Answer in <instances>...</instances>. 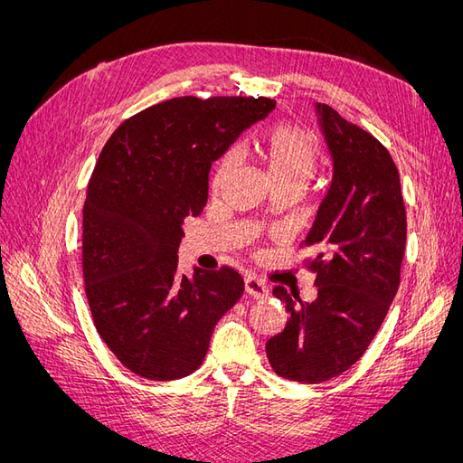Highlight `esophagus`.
I'll return each instance as SVG.
<instances>
[{"label": "esophagus", "instance_id": "1", "mask_svg": "<svg viewBox=\"0 0 463 463\" xmlns=\"http://www.w3.org/2000/svg\"><path fill=\"white\" fill-rule=\"evenodd\" d=\"M245 291L249 293L250 298H255V299L269 298V293H270L269 286H266L262 279H259L257 276H247L245 278Z\"/></svg>", "mask_w": 463, "mask_h": 463}]
</instances>
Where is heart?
<instances>
[{"label":"heart","instance_id":"1","mask_svg":"<svg viewBox=\"0 0 463 463\" xmlns=\"http://www.w3.org/2000/svg\"><path fill=\"white\" fill-rule=\"evenodd\" d=\"M264 162L272 184L305 187L315 175L318 152L313 137L296 125H278L264 141ZM235 165V152L226 154L214 174V187L222 185Z\"/></svg>","mask_w":463,"mask_h":463}]
</instances>
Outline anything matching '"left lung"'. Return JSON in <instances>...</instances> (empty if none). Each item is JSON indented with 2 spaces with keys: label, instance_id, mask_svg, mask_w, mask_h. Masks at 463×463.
Returning a JSON list of instances; mask_svg holds the SVG:
<instances>
[{
  "label": "left lung",
  "instance_id": "left-lung-1",
  "mask_svg": "<svg viewBox=\"0 0 463 463\" xmlns=\"http://www.w3.org/2000/svg\"><path fill=\"white\" fill-rule=\"evenodd\" d=\"M332 156V181L305 247L317 257V299L307 303L278 286L286 328L266 342L276 374L325 383L365 354L394 301L405 250V208L390 152L326 104H315Z\"/></svg>",
  "mask_w": 463,
  "mask_h": 463
}]
</instances>
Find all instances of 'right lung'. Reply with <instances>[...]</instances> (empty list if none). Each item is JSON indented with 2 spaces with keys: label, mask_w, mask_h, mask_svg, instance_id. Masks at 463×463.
Wrapping results in <instances>:
<instances>
[{
  "label": "right lung",
  "mask_w": 463,
  "mask_h": 463,
  "mask_svg": "<svg viewBox=\"0 0 463 463\" xmlns=\"http://www.w3.org/2000/svg\"><path fill=\"white\" fill-rule=\"evenodd\" d=\"M276 108L270 98H172L109 137L82 210V274L98 334L148 381L197 371L243 293L228 266L177 274L184 220L208 199L213 162Z\"/></svg>",
  "instance_id": "right-lung-1"
}]
</instances>
